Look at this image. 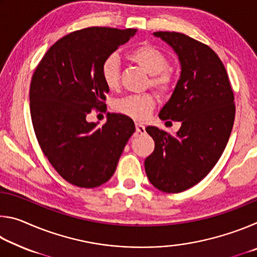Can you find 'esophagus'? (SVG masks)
I'll use <instances>...</instances> for the list:
<instances>
[{"label":"esophagus","mask_w":257,"mask_h":257,"mask_svg":"<svg viewBox=\"0 0 257 257\" xmlns=\"http://www.w3.org/2000/svg\"><path fill=\"white\" fill-rule=\"evenodd\" d=\"M136 132L138 133V134H145V125H143V124H141V123H136Z\"/></svg>","instance_id":"1"}]
</instances>
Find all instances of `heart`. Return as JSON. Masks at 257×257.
<instances>
[{"instance_id": "b5f03b06", "label": "heart", "mask_w": 257, "mask_h": 257, "mask_svg": "<svg viewBox=\"0 0 257 257\" xmlns=\"http://www.w3.org/2000/svg\"><path fill=\"white\" fill-rule=\"evenodd\" d=\"M127 58L141 66L151 75V86L161 95H169L175 88V77L168 70L169 60L162 51L151 44H142L128 52ZM101 78L103 84L110 90L119 87L120 67L119 59L110 55L103 61L101 66ZM155 106V99L150 94L129 95L113 103V110L128 118L143 121L145 120Z\"/></svg>"}]
</instances>
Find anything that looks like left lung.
<instances>
[{
  "mask_svg": "<svg viewBox=\"0 0 257 257\" xmlns=\"http://www.w3.org/2000/svg\"><path fill=\"white\" fill-rule=\"evenodd\" d=\"M181 66L180 78L160 119L180 121L171 135L146 128L155 149L145 160L151 184L164 193H180L198 184L219 161L231 134L236 107L222 61L211 47L185 34L156 32Z\"/></svg>",
  "mask_w": 257,
  "mask_h": 257,
  "instance_id": "left-lung-1",
  "label": "left lung"
}]
</instances>
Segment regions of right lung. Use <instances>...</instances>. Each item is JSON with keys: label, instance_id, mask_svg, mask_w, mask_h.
I'll return each mask as SVG.
<instances>
[{"label": "right lung", "instance_id": "1", "mask_svg": "<svg viewBox=\"0 0 257 257\" xmlns=\"http://www.w3.org/2000/svg\"><path fill=\"white\" fill-rule=\"evenodd\" d=\"M136 32L89 27L70 33L50 47L34 72L29 101L35 135L52 167L71 185L94 188L106 182L136 130L119 113H107L102 127L86 120L93 108L106 106L103 61Z\"/></svg>", "mask_w": 257, "mask_h": 257}]
</instances>
